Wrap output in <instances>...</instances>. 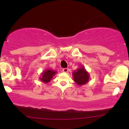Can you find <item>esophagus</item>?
Here are the masks:
<instances>
[{"instance_id":"obj_1","label":"esophagus","mask_w":129,"mask_h":129,"mask_svg":"<svg viewBox=\"0 0 129 129\" xmlns=\"http://www.w3.org/2000/svg\"><path fill=\"white\" fill-rule=\"evenodd\" d=\"M62 71L64 73H67V72H69V69H67V68H66V69H63Z\"/></svg>"}]
</instances>
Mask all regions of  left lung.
I'll list each match as a JSON object with an SVG mask.
<instances>
[{
    "label": "left lung",
    "mask_w": 129,
    "mask_h": 129,
    "mask_svg": "<svg viewBox=\"0 0 129 129\" xmlns=\"http://www.w3.org/2000/svg\"><path fill=\"white\" fill-rule=\"evenodd\" d=\"M72 75L73 76L74 81L79 86L87 84L90 79L89 73L84 66L80 67L74 71Z\"/></svg>",
    "instance_id": "8db88e82"
}]
</instances>
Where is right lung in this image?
Listing matches in <instances>:
<instances>
[{
	"instance_id": "1",
	"label": "right lung",
	"mask_w": 129,
	"mask_h": 129,
	"mask_svg": "<svg viewBox=\"0 0 129 129\" xmlns=\"http://www.w3.org/2000/svg\"><path fill=\"white\" fill-rule=\"evenodd\" d=\"M56 71L51 69H46L41 73L39 79L44 83H48L53 79V77L56 75Z\"/></svg>"
}]
</instances>
